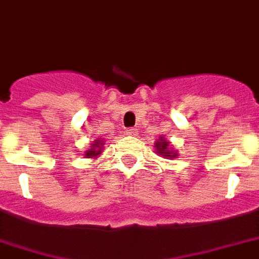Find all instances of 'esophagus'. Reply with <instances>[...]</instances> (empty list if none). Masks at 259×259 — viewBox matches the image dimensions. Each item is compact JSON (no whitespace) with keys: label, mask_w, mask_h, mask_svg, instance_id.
Here are the masks:
<instances>
[{"label":"esophagus","mask_w":259,"mask_h":259,"mask_svg":"<svg viewBox=\"0 0 259 259\" xmlns=\"http://www.w3.org/2000/svg\"><path fill=\"white\" fill-rule=\"evenodd\" d=\"M126 133L129 134V136H137L138 132H137V129H136V127H129V129L126 130Z\"/></svg>","instance_id":"esophagus-1"}]
</instances>
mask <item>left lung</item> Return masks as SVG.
<instances>
[{
    "label": "left lung",
    "mask_w": 259,
    "mask_h": 259,
    "mask_svg": "<svg viewBox=\"0 0 259 259\" xmlns=\"http://www.w3.org/2000/svg\"><path fill=\"white\" fill-rule=\"evenodd\" d=\"M156 147H157V153H161L163 156H171V152L167 149L168 147V143L165 141L164 138H160V141L156 143ZM174 156H177V153H174Z\"/></svg>",
    "instance_id": "obj_1"
}]
</instances>
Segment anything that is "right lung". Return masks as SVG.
Wrapping results in <instances>:
<instances>
[{
	"mask_svg": "<svg viewBox=\"0 0 259 259\" xmlns=\"http://www.w3.org/2000/svg\"><path fill=\"white\" fill-rule=\"evenodd\" d=\"M100 144H103V143H99V140H96V141H95V144L94 145H92V149H91V151H88L85 153V156H88V157H91V156H98L99 153H100V149H96V148H99L100 147Z\"/></svg>",
	"mask_w": 259,
	"mask_h": 259,
	"instance_id": "1",
	"label": "right lung"
}]
</instances>
